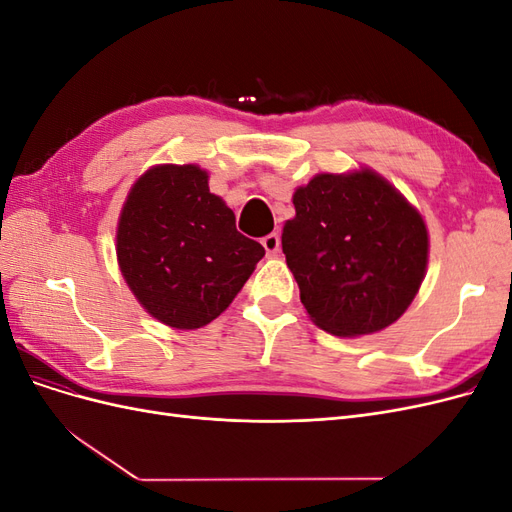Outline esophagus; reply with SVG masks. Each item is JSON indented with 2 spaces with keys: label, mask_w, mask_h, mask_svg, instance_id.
<instances>
[{
  "label": "esophagus",
  "mask_w": 512,
  "mask_h": 512,
  "mask_svg": "<svg viewBox=\"0 0 512 512\" xmlns=\"http://www.w3.org/2000/svg\"><path fill=\"white\" fill-rule=\"evenodd\" d=\"M262 245H265V250H267L269 256H275L277 252H280L282 239H280V235H277V232H271V235H267L265 239H262Z\"/></svg>",
  "instance_id": "1"
}]
</instances>
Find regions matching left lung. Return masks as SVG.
<instances>
[{
	"label": "left lung",
	"instance_id": "obj_1",
	"mask_svg": "<svg viewBox=\"0 0 512 512\" xmlns=\"http://www.w3.org/2000/svg\"><path fill=\"white\" fill-rule=\"evenodd\" d=\"M292 203L282 250L316 327L359 337L406 312L427 271L429 235L389 181L371 168L320 173Z\"/></svg>",
	"mask_w": 512,
	"mask_h": 512
}]
</instances>
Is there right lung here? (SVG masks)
Listing matches in <instances>:
<instances>
[{
	"label": "right lung",
	"instance_id": "right-lung-1",
	"mask_svg": "<svg viewBox=\"0 0 512 512\" xmlns=\"http://www.w3.org/2000/svg\"><path fill=\"white\" fill-rule=\"evenodd\" d=\"M265 247L243 237L235 213L209 192L196 164H160L138 177L117 224L123 280L173 329L218 318L250 280Z\"/></svg>",
	"mask_w": 512,
	"mask_h": 512
}]
</instances>
